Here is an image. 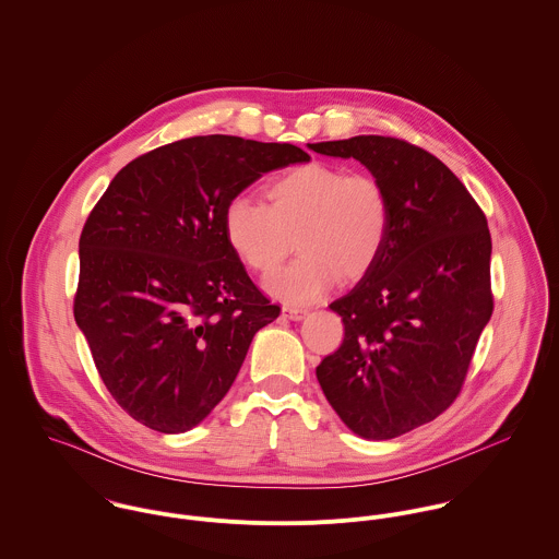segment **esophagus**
<instances>
[{"mask_svg":"<svg viewBox=\"0 0 559 559\" xmlns=\"http://www.w3.org/2000/svg\"><path fill=\"white\" fill-rule=\"evenodd\" d=\"M283 314H285L287 319H292V321H300V319H305V317L309 314V309H302V307H285Z\"/></svg>","mask_w":559,"mask_h":559,"instance_id":"obj_1","label":"esophagus"}]
</instances>
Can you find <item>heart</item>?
Masks as SVG:
<instances>
[{"label": "heart", "mask_w": 559, "mask_h": 559, "mask_svg": "<svg viewBox=\"0 0 559 559\" xmlns=\"http://www.w3.org/2000/svg\"><path fill=\"white\" fill-rule=\"evenodd\" d=\"M267 205L234 197L223 214L225 238L259 274L274 272L294 247L287 267L267 281L285 302H312L338 278L365 276L390 236L392 207L385 187L369 174L312 160L265 187Z\"/></svg>", "instance_id": "heart-1"}]
</instances>
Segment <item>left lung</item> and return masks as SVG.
Segmentation results:
<instances>
[{
	"label": "left lung",
	"mask_w": 559,
	"mask_h": 559,
	"mask_svg": "<svg viewBox=\"0 0 559 559\" xmlns=\"http://www.w3.org/2000/svg\"><path fill=\"white\" fill-rule=\"evenodd\" d=\"M356 158L390 197L381 257L330 309L343 345L317 367L319 385L354 433L392 439L445 412L491 319V234L467 188L407 141L358 134L309 143Z\"/></svg>",
	"instance_id": "obj_1"
}]
</instances>
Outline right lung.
<instances>
[{"mask_svg":"<svg viewBox=\"0 0 559 559\" xmlns=\"http://www.w3.org/2000/svg\"><path fill=\"white\" fill-rule=\"evenodd\" d=\"M309 160L292 143L190 136L128 163L92 210L74 321L136 423L185 433L229 392L281 309L229 247L225 207L263 174Z\"/></svg>","mask_w":559,"mask_h":559,"instance_id":"obj_1","label":"right lung"}]
</instances>
